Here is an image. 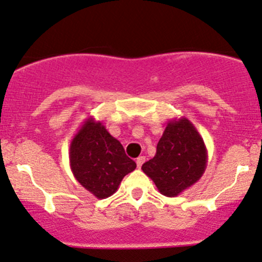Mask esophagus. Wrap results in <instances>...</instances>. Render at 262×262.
<instances>
[{"label":"esophagus","instance_id":"34e87169","mask_svg":"<svg viewBox=\"0 0 262 262\" xmlns=\"http://www.w3.org/2000/svg\"><path fill=\"white\" fill-rule=\"evenodd\" d=\"M143 162H145V156H140V157H137V159H136V165H137V167H139V168L141 167Z\"/></svg>","mask_w":262,"mask_h":262}]
</instances>
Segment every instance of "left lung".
I'll list each match as a JSON object with an SVG mask.
<instances>
[{
    "mask_svg": "<svg viewBox=\"0 0 262 262\" xmlns=\"http://www.w3.org/2000/svg\"><path fill=\"white\" fill-rule=\"evenodd\" d=\"M206 166V145L192 122L182 116L168 121L156 155L141 168L162 195L175 198L201 179Z\"/></svg>",
    "mask_w": 262,
    "mask_h": 262,
    "instance_id": "8db88e82",
    "label": "left lung"
}]
</instances>
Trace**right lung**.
I'll return each mask as SVG.
<instances>
[{
  "label": "right lung",
  "instance_id": "1",
  "mask_svg": "<svg viewBox=\"0 0 262 262\" xmlns=\"http://www.w3.org/2000/svg\"><path fill=\"white\" fill-rule=\"evenodd\" d=\"M69 156L75 179L100 200L114 195L123 177L136 168L119 140L92 116L71 140Z\"/></svg>",
  "mask_w": 262,
  "mask_h": 262
}]
</instances>
